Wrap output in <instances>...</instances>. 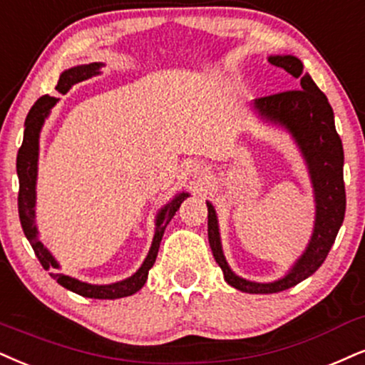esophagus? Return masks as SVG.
I'll use <instances>...</instances> for the list:
<instances>
[{
	"label": "esophagus",
	"instance_id": "1",
	"mask_svg": "<svg viewBox=\"0 0 365 365\" xmlns=\"http://www.w3.org/2000/svg\"><path fill=\"white\" fill-rule=\"evenodd\" d=\"M190 174H192L196 178V175H203L205 174V169H203V165H200V164H195V165H191L190 168Z\"/></svg>",
	"mask_w": 365,
	"mask_h": 365
}]
</instances>
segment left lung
<instances>
[{
  "label": "left lung",
  "mask_w": 365,
  "mask_h": 365,
  "mask_svg": "<svg viewBox=\"0 0 365 365\" xmlns=\"http://www.w3.org/2000/svg\"><path fill=\"white\" fill-rule=\"evenodd\" d=\"M269 62L281 67L292 78H299V88L292 91L257 98L254 110L260 118L279 125L294 138L307 162L312 178L317 217L312 240L284 277L274 282H254L237 276L228 265L220 242L217 211L208 206V240L213 257L222 267L225 281L238 291L250 294H271L289 289L312 276L327 259L345 217L344 147L335 130L334 110L327 96L314 84L312 76L303 73V62L294 56H271Z\"/></svg>",
  "instance_id": "obj_1"
}]
</instances>
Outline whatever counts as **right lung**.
Segmentation results:
<instances>
[{
    "label": "right lung",
    "mask_w": 365,
    "mask_h": 365,
    "mask_svg": "<svg viewBox=\"0 0 365 365\" xmlns=\"http://www.w3.org/2000/svg\"><path fill=\"white\" fill-rule=\"evenodd\" d=\"M105 64H101V62H91V64L71 67V69H67L61 74L56 89L58 93L66 94L74 84L100 74V69ZM57 101V98L45 94V96L38 98L37 103L31 106V110L29 111L25 120L24 143H21L16 155V174L18 182H20V191H18V215H20L21 228H24L25 237L29 238L31 249H34L35 255H37V259L40 260V264H42L45 271L58 269V262L53 259V255L48 252L47 247H43L42 242L38 240L37 225H35V186H37L40 130H42L45 118L51 113V110ZM187 196H190L187 192H179V195L174 196L164 208H160L155 220V233L150 250H148L147 257L140 265V269H138L133 276L123 279V281L113 282V284H89V282H83L79 281V279L58 272H51V276L56 279L58 284L64 286L66 289L73 291L76 294L86 296V298L116 299L135 294V292L142 289L143 284H145L148 271H150V267L154 265L157 259V252H159L160 240L162 235H164L165 227H168L169 222L175 215V211L179 210V206H181V203Z\"/></svg>",
    "instance_id": "right-lung-1"
}]
</instances>
